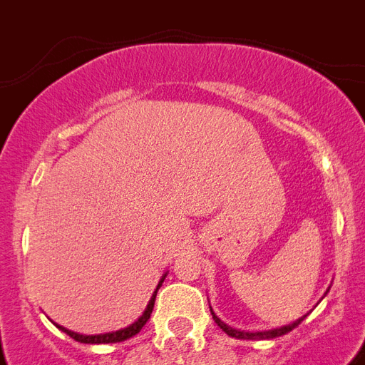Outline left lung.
Returning <instances> with one entry per match:
<instances>
[{
	"label": "left lung",
	"mask_w": 365,
	"mask_h": 365,
	"mask_svg": "<svg viewBox=\"0 0 365 365\" xmlns=\"http://www.w3.org/2000/svg\"><path fill=\"white\" fill-rule=\"evenodd\" d=\"M212 311V307H210ZM212 317H214V322L220 326V328L225 331L227 335H231V337H237V339H274V337H280V335H286L288 331H292L294 328H297L303 320H305V317L299 318V320H295L294 324H288V326H284V328H278V329H271V331H255V334H248V331H239V329H233L229 328L227 324H223L220 318L214 314V311H212Z\"/></svg>",
	"instance_id": "obj_1"
}]
</instances>
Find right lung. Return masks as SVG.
I'll return each instance as SVG.
<instances>
[{
	"instance_id": "obj_1",
	"label": "right lung",
	"mask_w": 365,
	"mask_h": 365,
	"mask_svg": "<svg viewBox=\"0 0 365 365\" xmlns=\"http://www.w3.org/2000/svg\"><path fill=\"white\" fill-rule=\"evenodd\" d=\"M163 280L165 278H160L159 286H157V289L160 288V284H163ZM157 289H155L153 297L149 299V305L148 309L143 311V314L140 318H138L136 322L132 324V326H128V328L125 329H119V331H113V334H104V335H79V334H73V331H70V329L62 328V326H58L62 331H66V334L70 335L71 339L79 341V343H121V341H126L130 339L132 335H136L140 329L145 326V322L149 320V317H151V312H153V305H155V295H157Z\"/></svg>"
}]
</instances>
